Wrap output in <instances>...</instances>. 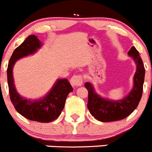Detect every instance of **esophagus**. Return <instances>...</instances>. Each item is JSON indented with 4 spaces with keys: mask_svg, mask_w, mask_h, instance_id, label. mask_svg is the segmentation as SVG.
I'll return each mask as SVG.
<instances>
[{
    "mask_svg": "<svg viewBox=\"0 0 152 152\" xmlns=\"http://www.w3.org/2000/svg\"><path fill=\"white\" fill-rule=\"evenodd\" d=\"M70 83L73 87H78L83 85V78L80 75L73 76L70 79Z\"/></svg>",
    "mask_w": 152,
    "mask_h": 152,
    "instance_id": "34e87169",
    "label": "esophagus"
}]
</instances>
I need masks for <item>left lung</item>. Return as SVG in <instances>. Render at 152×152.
<instances>
[{
    "label": "left lung",
    "mask_w": 152,
    "mask_h": 152,
    "mask_svg": "<svg viewBox=\"0 0 152 152\" xmlns=\"http://www.w3.org/2000/svg\"><path fill=\"white\" fill-rule=\"evenodd\" d=\"M127 55L131 57L137 65L134 76V86L128 94L118 100L104 98L96 93L94 86L86 83L85 87L88 91V109L91 114L98 121L110 122L121 120L130 115L135 110L141 100L145 79V67L139 52L132 46Z\"/></svg>",
    "instance_id": "8db88e82"
}]
</instances>
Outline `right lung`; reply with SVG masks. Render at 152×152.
Returning <instances> with one entry per match:
<instances>
[{"mask_svg": "<svg viewBox=\"0 0 152 152\" xmlns=\"http://www.w3.org/2000/svg\"><path fill=\"white\" fill-rule=\"evenodd\" d=\"M42 46L37 37L30 35L14 50L7 67V82L10 97L15 110L31 121L49 123L60 115L64 108L67 95L73 89L66 79H57L44 97L36 100L27 99L17 92L14 84L12 69L18 59L36 53Z\"/></svg>", "mask_w": 152, "mask_h": 152, "instance_id": "right-lung-1", "label": "right lung"}]
</instances>
